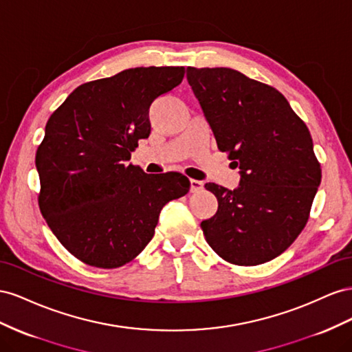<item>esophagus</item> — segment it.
<instances>
[{
  "mask_svg": "<svg viewBox=\"0 0 352 352\" xmlns=\"http://www.w3.org/2000/svg\"><path fill=\"white\" fill-rule=\"evenodd\" d=\"M204 188V182H199V179H190V192L197 193L199 190Z\"/></svg>",
  "mask_w": 352,
  "mask_h": 352,
  "instance_id": "obj_1",
  "label": "esophagus"
}]
</instances>
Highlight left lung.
Instances as JSON below:
<instances>
[{
	"instance_id": "1",
	"label": "left lung",
	"mask_w": 352,
	"mask_h": 352,
	"mask_svg": "<svg viewBox=\"0 0 352 352\" xmlns=\"http://www.w3.org/2000/svg\"><path fill=\"white\" fill-rule=\"evenodd\" d=\"M217 146L240 169L228 190L205 187L218 200L202 221L208 245L236 265L274 259L302 232L321 182L313 138L276 88L228 67H187Z\"/></svg>"
}]
</instances>
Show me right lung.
Segmentation results:
<instances>
[{
	"mask_svg": "<svg viewBox=\"0 0 352 352\" xmlns=\"http://www.w3.org/2000/svg\"><path fill=\"white\" fill-rule=\"evenodd\" d=\"M183 78V66L126 69L79 85L50 116L35 156L38 204L82 263L118 268L133 261L152 240L160 209L188 193L183 174L147 175L125 164L150 134V104Z\"/></svg>",
	"mask_w": 352,
	"mask_h": 352,
	"instance_id": "right-lung-1",
	"label": "right lung"
}]
</instances>
